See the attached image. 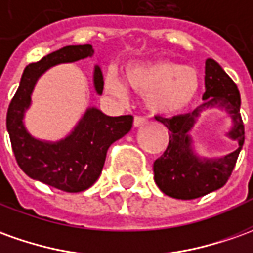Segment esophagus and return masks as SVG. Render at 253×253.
I'll use <instances>...</instances> for the list:
<instances>
[{
    "label": "esophagus",
    "instance_id": "1",
    "mask_svg": "<svg viewBox=\"0 0 253 253\" xmlns=\"http://www.w3.org/2000/svg\"><path fill=\"white\" fill-rule=\"evenodd\" d=\"M146 123H147V120L142 116H135V118H133V125L135 126H142Z\"/></svg>",
    "mask_w": 253,
    "mask_h": 253
}]
</instances>
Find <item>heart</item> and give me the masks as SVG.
<instances>
[{"instance_id":"heart-1","label":"heart","mask_w":253,"mask_h":253,"mask_svg":"<svg viewBox=\"0 0 253 253\" xmlns=\"http://www.w3.org/2000/svg\"><path fill=\"white\" fill-rule=\"evenodd\" d=\"M124 83L116 74L107 73L104 85L113 96L125 99L130 88L144 95L150 111L160 116L180 114L196 100L201 88V76L194 67L167 59H156L128 66Z\"/></svg>"}]
</instances>
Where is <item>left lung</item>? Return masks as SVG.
Returning <instances> with one entry per match:
<instances>
[{
	"mask_svg": "<svg viewBox=\"0 0 253 253\" xmlns=\"http://www.w3.org/2000/svg\"><path fill=\"white\" fill-rule=\"evenodd\" d=\"M204 103L193 113L170 118L156 116L169 130V143L164 154L154 161V180L167 196L177 200H194L220 189L229 180L238 154L243 149L245 132L240 113L241 97L236 83L213 59L205 62V93ZM211 107H220L229 113L233 128L229 132L239 142V149L217 160H201L194 156L188 132L199 113Z\"/></svg>",
	"mask_w": 253,
	"mask_h": 253,
	"instance_id": "8db88e82",
	"label": "left lung"
}]
</instances>
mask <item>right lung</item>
<instances>
[{"label": "right lung", "instance_id": "obj_1", "mask_svg": "<svg viewBox=\"0 0 253 253\" xmlns=\"http://www.w3.org/2000/svg\"><path fill=\"white\" fill-rule=\"evenodd\" d=\"M92 45H69L43 56L40 62L26 66L20 85L10 100L6 113V129L17 165L27 176L66 193L89 189L103 169L107 150L132 128L133 117H109L100 110H86L69 136L56 142H42L31 136L23 125L31 92L38 77L59 63L76 62L92 56ZM95 88L103 92V74L95 67Z\"/></svg>", "mask_w": 253, "mask_h": 253}]
</instances>
